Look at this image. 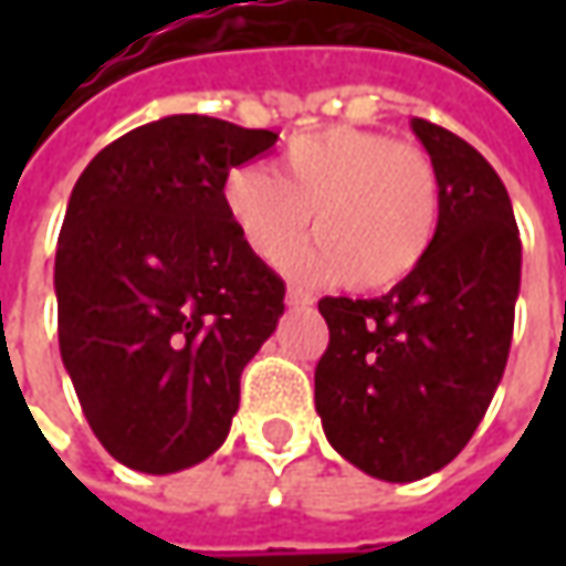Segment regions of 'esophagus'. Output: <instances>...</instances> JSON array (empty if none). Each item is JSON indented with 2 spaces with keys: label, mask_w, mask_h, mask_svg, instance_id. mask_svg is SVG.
I'll list each match as a JSON object with an SVG mask.
<instances>
[{
  "label": "esophagus",
  "mask_w": 566,
  "mask_h": 566,
  "mask_svg": "<svg viewBox=\"0 0 566 566\" xmlns=\"http://www.w3.org/2000/svg\"><path fill=\"white\" fill-rule=\"evenodd\" d=\"M312 302H315V298L308 293H302V290H290V293H286V305H290V308H308Z\"/></svg>",
  "instance_id": "obj_1"
}]
</instances>
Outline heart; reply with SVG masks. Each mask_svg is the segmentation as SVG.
<instances>
[{
    "instance_id": "1",
    "label": "heart",
    "mask_w": 566,
    "mask_h": 566,
    "mask_svg": "<svg viewBox=\"0 0 566 566\" xmlns=\"http://www.w3.org/2000/svg\"><path fill=\"white\" fill-rule=\"evenodd\" d=\"M229 220L261 261L283 264L312 213L317 242L295 276L387 290L424 261L441 227V179L428 154L387 135L334 125L290 142L280 179L245 166L223 188Z\"/></svg>"
}]
</instances>
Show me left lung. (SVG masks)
I'll use <instances>...</instances> for the list:
<instances>
[{"mask_svg": "<svg viewBox=\"0 0 566 566\" xmlns=\"http://www.w3.org/2000/svg\"><path fill=\"white\" fill-rule=\"evenodd\" d=\"M441 179L424 261L378 298L324 295L331 343L315 409L343 460L384 482L444 469L501 384L520 295V229L491 164L441 125L412 119Z\"/></svg>", "mask_w": 566, "mask_h": 566, "instance_id": "obj_1", "label": "left lung"}]
</instances>
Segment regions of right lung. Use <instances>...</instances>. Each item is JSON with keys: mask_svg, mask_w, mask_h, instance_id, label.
I'll return each mask as SVG.
<instances>
[{"mask_svg": "<svg viewBox=\"0 0 566 566\" xmlns=\"http://www.w3.org/2000/svg\"><path fill=\"white\" fill-rule=\"evenodd\" d=\"M276 135L166 116L81 172L55 249L59 353L84 419L122 467L166 475L227 441L239 378L286 286L229 220L232 166Z\"/></svg>", "mask_w": 566, "mask_h": 566, "instance_id": "add662e5", "label": "right lung"}]
</instances>
